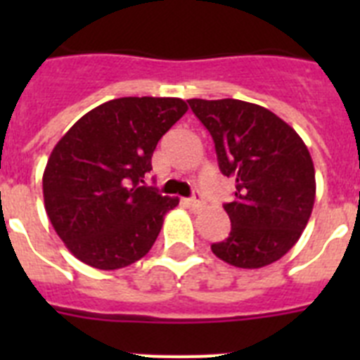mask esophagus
Wrapping results in <instances>:
<instances>
[{
	"mask_svg": "<svg viewBox=\"0 0 360 360\" xmlns=\"http://www.w3.org/2000/svg\"><path fill=\"white\" fill-rule=\"evenodd\" d=\"M187 205H189V209H191V211H195V212L202 211V207H203V200H202V195H200V193H196V195L193 196V198H189V200H187Z\"/></svg>",
	"mask_w": 360,
	"mask_h": 360,
	"instance_id": "1",
	"label": "esophagus"
}]
</instances>
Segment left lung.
I'll use <instances>...</instances> for the list:
<instances>
[{"label":"left lung","instance_id":"left-lung-1","mask_svg":"<svg viewBox=\"0 0 360 360\" xmlns=\"http://www.w3.org/2000/svg\"><path fill=\"white\" fill-rule=\"evenodd\" d=\"M214 141L219 171L234 178L224 209L231 232L211 250L238 269H262L297 243L316 200V171L301 136L272 111L238 98H189Z\"/></svg>","mask_w":360,"mask_h":360}]
</instances>
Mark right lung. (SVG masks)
Masks as SVG:
<instances>
[{
    "mask_svg": "<svg viewBox=\"0 0 360 360\" xmlns=\"http://www.w3.org/2000/svg\"><path fill=\"white\" fill-rule=\"evenodd\" d=\"M186 111L174 97L113 98L57 142L43 174L44 209L82 263L115 270L151 250L178 198L158 195L144 176L162 135Z\"/></svg>",
    "mask_w": 360,
    "mask_h": 360,
    "instance_id": "right-lung-1",
    "label": "right lung"
}]
</instances>
